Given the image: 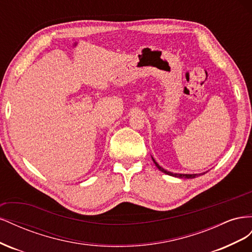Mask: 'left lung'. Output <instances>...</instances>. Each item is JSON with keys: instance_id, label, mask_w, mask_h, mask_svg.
I'll return each instance as SVG.
<instances>
[{"instance_id": "left-lung-1", "label": "left lung", "mask_w": 252, "mask_h": 252, "mask_svg": "<svg viewBox=\"0 0 252 252\" xmlns=\"http://www.w3.org/2000/svg\"><path fill=\"white\" fill-rule=\"evenodd\" d=\"M152 161H154V163L156 164V166L158 167V170H161L162 172H164V173H166V174H168V175H171V177H175V178H181V179H194V178H196V177H199V175H202V174H204V173H194V174H183V173H173V172H170V171H167L166 169H164V168H162L161 166H159L157 162H156V159L152 158Z\"/></svg>"}]
</instances>
